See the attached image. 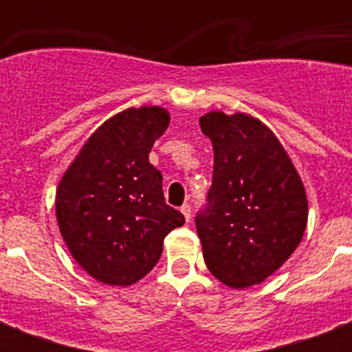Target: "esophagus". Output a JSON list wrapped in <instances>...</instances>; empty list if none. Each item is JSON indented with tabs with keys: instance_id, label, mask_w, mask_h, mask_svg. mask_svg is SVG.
Here are the masks:
<instances>
[{
	"instance_id": "obj_1",
	"label": "esophagus",
	"mask_w": 352,
	"mask_h": 352,
	"mask_svg": "<svg viewBox=\"0 0 352 352\" xmlns=\"http://www.w3.org/2000/svg\"><path fill=\"white\" fill-rule=\"evenodd\" d=\"M181 212L182 215H184V219L190 221V217H192V206H190V204H182Z\"/></svg>"
}]
</instances>
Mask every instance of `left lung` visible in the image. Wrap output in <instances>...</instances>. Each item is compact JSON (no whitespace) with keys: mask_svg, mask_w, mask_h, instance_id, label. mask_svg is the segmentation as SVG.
I'll list each match as a JSON object with an SVG mask.
<instances>
[{"mask_svg":"<svg viewBox=\"0 0 352 352\" xmlns=\"http://www.w3.org/2000/svg\"><path fill=\"white\" fill-rule=\"evenodd\" d=\"M214 146L206 208L195 217L204 263L232 289L265 281L305 234V186L278 137L261 120L210 111L199 118Z\"/></svg>","mask_w":352,"mask_h":352,"instance_id":"left-lung-1","label":"left lung"}]
</instances>
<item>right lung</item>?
<instances>
[{
    "label": "right lung",
    "mask_w": 352,
    "mask_h": 352,
    "mask_svg": "<svg viewBox=\"0 0 352 352\" xmlns=\"http://www.w3.org/2000/svg\"><path fill=\"white\" fill-rule=\"evenodd\" d=\"M170 113L129 107L106 120L60 179L56 219L71 256L96 281L127 287L157 265L164 237L184 225L168 206L162 173L149 164Z\"/></svg>",
    "instance_id": "obj_1"
}]
</instances>
